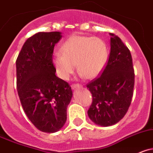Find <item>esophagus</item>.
Segmentation results:
<instances>
[{
    "instance_id": "esophagus-1",
    "label": "esophagus",
    "mask_w": 153,
    "mask_h": 153,
    "mask_svg": "<svg viewBox=\"0 0 153 153\" xmlns=\"http://www.w3.org/2000/svg\"><path fill=\"white\" fill-rule=\"evenodd\" d=\"M71 87H72L73 89L75 90V89H77V88H80V87H82V85H81L80 84H79V83L72 84V85H71Z\"/></svg>"
}]
</instances>
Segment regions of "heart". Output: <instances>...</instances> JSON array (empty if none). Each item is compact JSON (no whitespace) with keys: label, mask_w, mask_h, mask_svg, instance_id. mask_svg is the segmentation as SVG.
I'll return each mask as SVG.
<instances>
[{"label":"heart","mask_w":153,"mask_h":153,"mask_svg":"<svg viewBox=\"0 0 153 153\" xmlns=\"http://www.w3.org/2000/svg\"><path fill=\"white\" fill-rule=\"evenodd\" d=\"M61 54L53 58L56 72L62 79H68L76 69L81 75L94 79L105 68L109 57L105 42L98 37L74 35L66 40L60 48Z\"/></svg>","instance_id":"heart-1"}]
</instances>
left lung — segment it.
Masks as SVG:
<instances>
[{
  "label": "left lung",
  "mask_w": 153,
  "mask_h": 153,
  "mask_svg": "<svg viewBox=\"0 0 153 153\" xmlns=\"http://www.w3.org/2000/svg\"><path fill=\"white\" fill-rule=\"evenodd\" d=\"M110 53L101 76L86 85L92 94L88 117L96 125L113 126L127 113L131 102L134 72L131 52L121 39L110 34Z\"/></svg>",
  "instance_id": "1"
}]
</instances>
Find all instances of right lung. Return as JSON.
Instances as JSON below:
<instances>
[{
    "label": "right lung",
    "mask_w": 153,
    "mask_h": 153,
    "mask_svg": "<svg viewBox=\"0 0 153 153\" xmlns=\"http://www.w3.org/2000/svg\"><path fill=\"white\" fill-rule=\"evenodd\" d=\"M62 37L59 31L38 32L25 42L16 63L23 110L32 124L46 133L65 126L73 96L69 84L56 75L52 62L54 46Z\"/></svg>",
    "instance_id": "1"
}]
</instances>
